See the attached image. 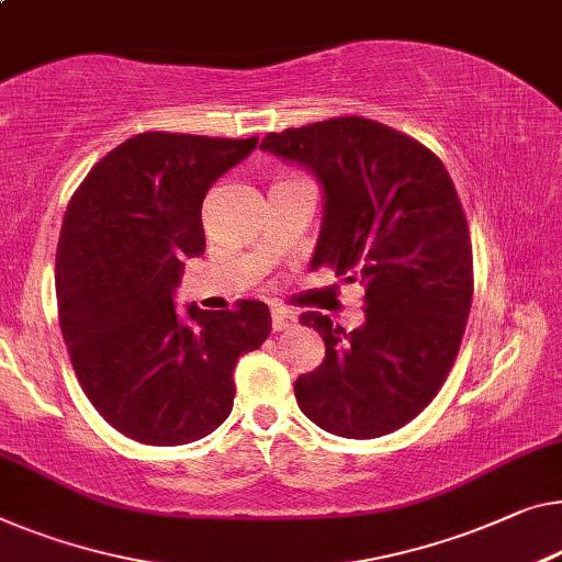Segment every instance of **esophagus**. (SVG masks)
Listing matches in <instances>:
<instances>
[{
  "label": "esophagus",
  "mask_w": 562,
  "mask_h": 562,
  "mask_svg": "<svg viewBox=\"0 0 562 562\" xmlns=\"http://www.w3.org/2000/svg\"><path fill=\"white\" fill-rule=\"evenodd\" d=\"M297 323V315L292 313V310H288V307H282V305H274L272 307V330H288V328H292V325Z\"/></svg>",
  "instance_id": "obj_1"
}]
</instances>
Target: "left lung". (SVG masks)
Segmentation results:
<instances>
[{"instance_id": "obj_1", "label": "left lung", "mask_w": 562, "mask_h": 562, "mask_svg": "<svg viewBox=\"0 0 562 562\" xmlns=\"http://www.w3.org/2000/svg\"><path fill=\"white\" fill-rule=\"evenodd\" d=\"M259 148L321 181L310 267L366 290V323L350 333L323 313L300 315L325 358L295 381L297 406L335 437L396 431L447 381L472 305V241L451 176L418 140L361 115L267 133Z\"/></svg>"}]
</instances>
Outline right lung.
<instances>
[{"mask_svg": "<svg viewBox=\"0 0 562 562\" xmlns=\"http://www.w3.org/2000/svg\"><path fill=\"white\" fill-rule=\"evenodd\" d=\"M252 138L150 131L90 169L67 204L55 259L63 338L82 391L113 429L150 447L224 424L234 366L272 330L265 303L173 307L183 259L204 255L201 204Z\"/></svg>", "mask_w": 562, "mask_h": 562, "instance_id": "add662e5", "label": "right lung"}]
</instances>
